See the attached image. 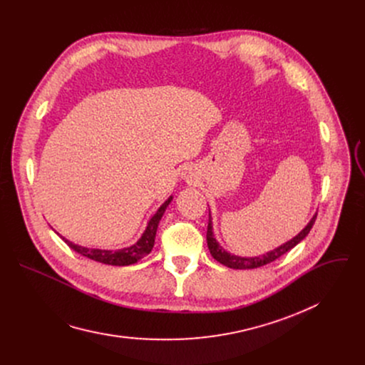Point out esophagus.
I'll return each mask as SVG.
<instances>
[{"label": "esophagus", "instance_id": "esophagus-1", "mask_svg": "<svg viewBox=\"0 0 365 365\" xmlns=\"http://www.w3.org/2000/svg\"><path fill=\"white\" fill-rule=\"evenodd\" d=\"M185 179L189 180V179H192V176H190V175H185Z\"/></svg>", "mask_w": 365, "mask_h": 365}]
</instances>
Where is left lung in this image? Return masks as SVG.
Returning <instances> with one entry per match:
<instances>
[{"instance_id": "8db88e82", "label": "left lung", "mask_w": 365, "mask_h": 365, "mask_svg": "<svg viewBox=\"0 0 365 365\" xmlns=\"http://www.w3.org/2000/svg\"><path fill=\"white\" fill-rule=\"evenodd\" d=\"M317 220V214L312 217V220L307 222V225L292 240H289L287 242H284L283 245L263 254V255H257V257H240V255H234L230 254L228 251H225L218 241L215 240L214 235V228H212V218H211V212H210V222H207V231H206V241H207V248L211 251V255L220 262L221 264L230 267V269H235V270H245V269H257V267H262L266 266L274 259H277L279 257H282L283 254H286L287 251H290L293 247H296L312 230L314 227Z\"/></svg>"}]
</instances>
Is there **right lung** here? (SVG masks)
Here are the masks:
<instances>
[{"instance_id": "add662e5", "label": "right lung", "mask_w": 365, "mask_h": 365, "mask_svg": "<svg viewBox=\"0 0 365 365\" xmlns=\"http://www.w3.org/2000/svg\"><path fill=\"white\" fill-rule=\"evenodd\" d=\"M173 196H170L160 207L158 210V212H155L147 227H145V231L143 232V235L140 237V240L130 245V247H125V248H121V250H99V248H88V247H82V245H78V244H73L72 241L65 240V242L76 252H79L81 255L83 257H88L91 259H93V262H98V263H103V264H110V266H130V264H134L137 262H140V259L143 257H145L151 250H153V245H154V238H155V232H158V227H159V222L166 211V207L169 206V203L172 202Z\"/></svg>"}]
</instances>
